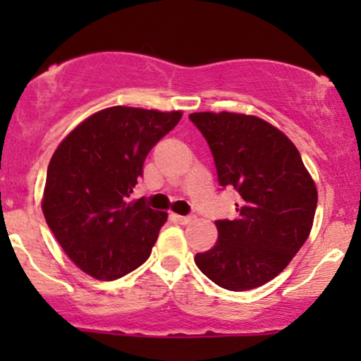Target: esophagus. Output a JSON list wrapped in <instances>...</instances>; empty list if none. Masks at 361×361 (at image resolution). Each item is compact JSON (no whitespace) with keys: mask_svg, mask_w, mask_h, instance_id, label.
<instances>
[{"mask_svg":"<svg viewBox=\"0 0 361 361\" xmlns=\"http://www.w3.org/2000/svg\"><path fill=\"white\" fill-rule=\"evenodd\" d=\"M173 219L180 224H190L193 221V217H190V215H178V214H173Z\"/></svg>","mask_w":361,"mask_h":361,"instance_id":"34e87169","label":"esophagus"}]
</instances>
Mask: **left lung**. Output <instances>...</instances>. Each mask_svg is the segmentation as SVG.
I'll return each mask as SVG.
<instances>
[{
    "mask_svg": "<svg viewBox=\"0 0 361 361\" xmlns=\"http://www.w3.org/2000/svg\"><path fill=\"white\" fill-rule=\"evenodd\" d=\"M190 120L212 151L219 183L238 190V215L215 221L214 247L195 263L219 287L243 292L275 279L307 241L317 188L299 149L255 115L197 111Z\"/></svg>",
    "mask_w": 361,
    "mask_h": 361,
    "instance_id": "obj_1",
    "label": "left lung"
}]
</instances>
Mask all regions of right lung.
I'll list each match as a JSON object with an SVG mask.
<instances>
[{"label": "right lung", "instance_id": "1", "mask_svg": "<svg viewBox=\"0 0 361 361\" xmlns=\"http://www.w3.org/2000/svg\"><path fill=\"white\" fill-rule=\"evenodd\" d=\"M183 111L110 106L90 115L51 157L42 212L69 259L97 280H115L149 258L168 214L130 193L152 147Z\"/></svg>", "mask_w": 361, "mask_h": 361}]
</instances>
